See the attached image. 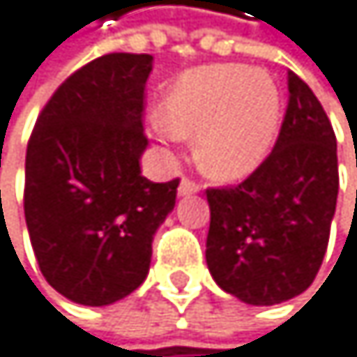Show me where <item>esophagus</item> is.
Returning a JSON list of instances; mask_svg holds the SVG:
<instances>
[{"mask_svg": "<svg viewBox=\"0 0 357 357\" xmlns=\"http://www.w3.org/2000/svg\"><path fill=\"white\" fill-rule=\"evenodd\" d=\"M201 190V186L199 184H195L192 180H184L180 182V186H177V197H190V195H197Z\"/></svg>", "mask_w": 357, "mask_h": 357, "instance_id": "34e87169", "label": "esophagus"}]
</instances>
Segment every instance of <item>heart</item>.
I'll return each instance as SVG.
<instances>
[{"label": "heart", "instance_id": "b5f03b06", "mask_svg": "<svg viewBox=\"0 0 357 357\" xmlns=\"http://www.w3.org/2000/svg\"><path fill=\"white\" fill-rule=\"evenodd\" d=\"M167 139H195L199 167L225 182L264 165L280 135L282 93L266 70L238 63L195 68L177 79L158 105Z\"/></svg>", "mask_w": 357, "mask_h": 357}]
</instances>
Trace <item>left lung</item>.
I'll list each match as a JSON object with an SVG mask.
<instances>
[{
    "mask_svg": "<svg viewBox=\"0 0 357 357\" xmlns=\"http://www.w3.org/2000/svg\"><path fill=\"white\" fill-rule=\"evenodd\" d=\"M336 137L312 89L289 70V105L272 154L236 188H210L205 261L222 291L272 306L306 291L330 240Z\"/></svg>",
    "mask_w": 357,
    "mask_h": 357,
    "instance_id": "8db88e82",
    "label": "left lung"
}]
</instances>
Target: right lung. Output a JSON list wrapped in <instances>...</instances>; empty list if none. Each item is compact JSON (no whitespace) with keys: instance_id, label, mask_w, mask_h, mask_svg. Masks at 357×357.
Returning <instances> with one entry per match:
<instances>
[{"instance_id":"right-lung-1","label":"right lung","mask_w":357,"mask_h":357,"mask_svg":"<svg viewBox=\"0 0 357 357\" xmlns=\"http://www.w3.org/2000/svg\"><path fill=\"white\" fill-rule=\"evenodd\" d=\"M152 55L111 53L66 79L40 113L25 156V222L57 294L107 306L147 278L177 180L141 175L143 91Z\"/></svg>"}]
</instances>
